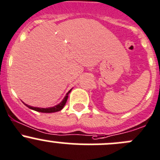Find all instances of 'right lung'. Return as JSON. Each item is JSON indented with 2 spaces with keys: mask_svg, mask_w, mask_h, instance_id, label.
<instances>
[{
  "mask_svg": "<svg viewBox=\"0 0 160 160\" xmlns=\"http://www.w3.org/2000/svg\"><path fill=\"white\" fill-rule=\"evenodd\" d=\"M71 91H72V89L69 90V91H68V93L66 94V96H65V98H63V100L59 104H58V105H55V106H53V107H48V108H39V107H32V106H30V105H26V104H25L24 102H23V103H24L25 105L28 107V108H30V109L34 110V111L40 112H44V113L55 112H58V111H60V110L62 109L63 107H64L65 105H66V102H67L68 95H69V93L71 92Z\"/></svg>",
  "mask_w": 160,
  "mask_h": 160,
  "instance_id": "1",
  "label": "right lung"
}]
</instances>
